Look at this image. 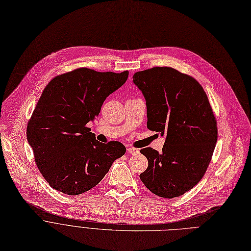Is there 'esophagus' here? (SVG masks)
Masks as SVG:
<instances>
[{
  "instance_id": "esophagus-1",
  "label": "esophagus",
  "mask_w": 251,
  "mask_h": 251,
  "mask_svg": "<svg viewBox=\"0 0 251 251\" xmlns=\"http://www.w3.org/2000/svg\"><path fill=\"white\" fill-rule=\"evenodd\" d=\"M127 151H128V153L134 155V154H138L139 153V149L134 148V147H127Z\"/></svg>"
}]
</instances>
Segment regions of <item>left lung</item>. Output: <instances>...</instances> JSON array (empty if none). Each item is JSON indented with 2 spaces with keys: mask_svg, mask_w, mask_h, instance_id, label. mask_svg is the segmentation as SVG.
Returning a JSON list of instances; mask_svg holds the SVG:
<instances>
[{
  "mask_svg": "<svg viewBox=\"0 0 251 251\" xmlns=\"http://www.w3.org/2000/svg\"><path fill=\"white\" fill-rule=\"evenodd\" d=\"M132 79L145 99L147 128L165 136L161 153L140 150L148 167L139 178L159 197H180L202 179L218 140L208 97L194 78L171 67L139 71Z\"/></svg>",
  "mask_w": 251,
  "mask_h": 251,
  "instance_id": "obj_1",
  "label": "left lung"
}]
</instances>
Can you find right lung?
Returning <instances> with one entry per match:
<instances>
[{
	"label": "right lung",
	"mask_w": 251,
	"mask_h": 251,
	"mask_svg": "<svg viewBox=\"0 0 251 251\" xmlns=\"http://www.w3.org/2000/svg\"><path fill=\"white\" fill-rule=\"evenodd\" d=\"M127 76L128 71L80 68L53 78L45 87L27 124L26 137L50 187L69 196L83 194L98 185L126 153L119 141L96 140L86 125Z\"/></svg>",
	"instance_id": "1"
}]
</instances>
